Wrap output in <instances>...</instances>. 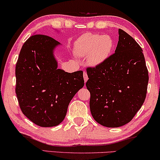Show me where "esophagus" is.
Listing matches in <instances>:
<instances>
[{
  "label": "esophagus",
  "mask_w": 160,
  "mask_h": 160,
  "mask_svg": "<svg viewBox=\"0 0 160 160\" xmlns=\"http://www.w3.org/2000/svg\"><path fill=\"white\" fill-rule=\"evenodd\" d=\"M83 76H84V82H87V81L88 80V76H87V72H84V73H83Z\"/></svg>",
  "instance_id": "34e87169"
}]
</instances>
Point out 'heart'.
<instances>
[{
    "instance_id": "1",
    "label": "heart",
    "mask_w": 160,
    "mask_h": 160,
    "mask_svg": "<svg viewBox=\"0 0 160 160\" xmlns=\"http://www.w3.org/2000/svg\"><path fill=\"white\" fill-rule=\"evenodd\" d=\"M114 41L110 35L85 33L74 43L76 54L88 56L87 60L92 66L101 64L112 53Z\"/></svg>"
}]
</instances>
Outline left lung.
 <instances>
[{
    "label": "left lung",
    "mask_w": 160,
    "mask_h": 160,
    "mask_svg": "<svg viewBox=\"0 0 160 160\" xmlns=\"http://www.w3.org/2000/svg\"><path fill=\"white\" fill-rule=\"evenodd\" d=\"M119 35L115 53L101 64L87 68L92 116L107 128L130 122L147 92L148 73L143 50L125 31L119 29Z\"/></svg>",
    "instance_id": "1"
}]
</instances>
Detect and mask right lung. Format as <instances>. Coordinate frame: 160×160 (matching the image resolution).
Segmentation results:
<instances>
[{
	"instance_id": "1",
	"label": "right lung",
	"mask_w": 160,
	"mask_h": 160,
	"mask_svg": "<svg viewBox=\"0 0 160 160\" xmlns=\"http://www.w3.org/2000/svg\"><path fill=\"white\" fill-rule=\"evenodd\" d=\"M60 43L46 35L30 36L16 64V95L23 114L43 128L58 125L68 105L84 85L83 71L58 68L54 50Z\"/></svg>"
}]
</instances>
